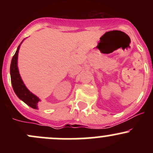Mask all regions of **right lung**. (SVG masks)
Returning <instances> with one entry per match:
<instances>
[{
  "label": "right lung",
  "mask_w": 153,
  "mask_h": 153,
  "mask_svg": "<svg viewBox=\"0 0 153 153\" xmlns=\"http://www.w3.org/2000/svg\"><path fill=\"white\" fill-rule=\"evenodd\" d=\"M22 43V42H21ZM20 44L15 52V55L12 57V61H11L10 65V75H11V82H12V88L14 89V92L17 95V96L24 101L25 104L33 108V109H38V102L40 99L32 94L30 91L26 87L25 84L23 82L22 79L21 78V75L19 74L18 68V51L20 49Z\"/></svg>",
  "instance_id": "right-lung-1"
}]
</instances>
